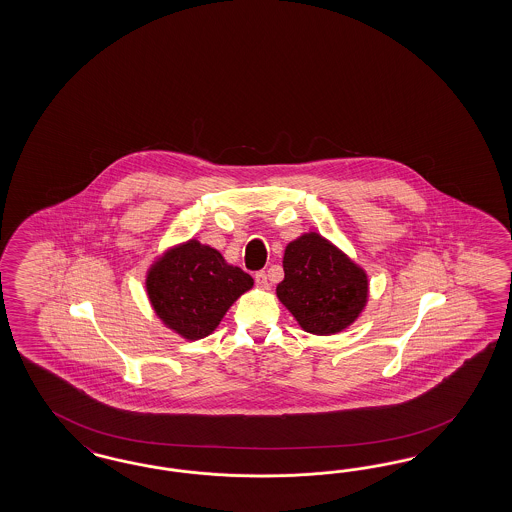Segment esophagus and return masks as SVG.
<instances>
[{
	"instance_id": "34e87169",
	"label": "esophagus",
	"mask_w": 512,
	"mask_h": 512,
	"mask_svg": "<svg viewBox=\"0 0 512 512\" xmlns=\"http://www.w3.org/2000/svg\"><path fill=\"white\" fill-rule=\"evenodd\" d=\"M255 283H257L259 287H263V289H268V287H270V283H268V276H266V272H263V270H261V272H257V274H255Z\"/></svg>"
}]
</instances>
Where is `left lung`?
<instances>
[{
    "mask_svg": "<svg viewBox=\"0 0 512 512\" xmlns=\"http://www.w3.org/2000/svg\"><path fill=\"white\" fill-rule=\"evenodd\" d=\"M283 272L278 298L311 334L340 332L366 304L364 270L317 233L304 234L287 246Z\"/></svg>",
    "mask_w": 512,
    "mask_h": 512,
    "instance_id": "left-lung-1",
    "label": "left lung"
}]
</instances>
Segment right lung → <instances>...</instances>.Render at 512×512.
Returning a JSON list of instances; mask_svg holds the SVG:
<instances>
[{
  "mask_svg": "<svg viewBox=\"0 0 512 512\" xmlns=\"http://www.w3.org/2000/svg\"><path fill=\"white\" fill-rule=\"evenodd\" d=\"M251 287L249 274L197 240L169 251L146 279L155 313L186 340L208 336L234 300Z\"/></svg>",
  "mask_w": 512,
  "mask_h": 512,
  "instance_id": "1",
  "label": "right lung"
}]
</instances>
